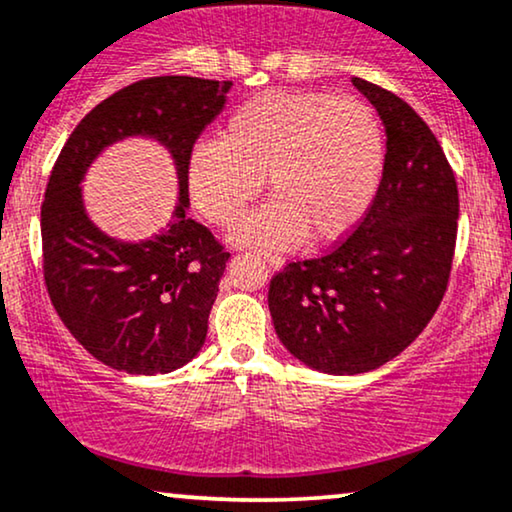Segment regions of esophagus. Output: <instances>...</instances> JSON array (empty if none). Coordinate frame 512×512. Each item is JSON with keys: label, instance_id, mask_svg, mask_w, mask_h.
I'll use <instances>...</instances> for the list:
<instances>
[{"label": "esophagus", "instance_id": "1", "mask_svg": "<svg viewBox=\"0 0 512 512\" xmlns=\"http://www.w3.org/2000/svg\"><path fill=\"white\" fill-rule=\"evenodd\" d=\"M267 264L274 271H278V269L283 267V260H281V257H276V255H267Z\"/></svg>", "mask_w": 512, "mask_h": 512}]
</instances>
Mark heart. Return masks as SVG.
<instances>
[{
  "mask_svg": "<svg viewBox=\"0 0 512 512\" xmlns=\"http://www.w3.org/2000/svg\"><path fill=\"white\" fill-rule=\"evenodd\" d=\"M385 170L383 122L366 101L326 92H267L243 101L222 141H198L186 158L193 208L234 226L260 196L274 200L238 238L290 248L345 238L371 208Z\"/></svg>",
  "mask_w": 512,
  "mask_h": 512,
  "instance_id": "heart-1",
  "label": "heart"
}]
</instances>
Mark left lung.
<instances>
[{"label": "left lung", "mask_w": 512, "mask_h": 512, "mask_svg": "<svg viewBox=\"0 0 512 512\" xmlns=\"http://www.w3.org/2000/svg\"><path fill=\"white\" fill-rule=\"evenodd\" d=\"M352 82L385 125L378 193L345 241L269 283L278 338L333 375L373 371L423 333L449 286L458 229L454 170L425 120L378 84Z\"/></svg>", "instance_id": "1"}]
</instances>
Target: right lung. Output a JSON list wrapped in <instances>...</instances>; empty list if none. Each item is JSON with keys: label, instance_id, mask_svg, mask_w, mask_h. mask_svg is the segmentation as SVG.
Segmentation results:
<instances>
[{"label": "right lung", "instance_id": "obj_1", "mask_svg": "<svg viewBox=\"0 0 512 512\" xmlns=\"http://www.w3.org/2000/svg\"><path fill=\"white\" fill-rule=\"evenodd\" d=\"M231 82L163 75L139 80L92 108L58 153L42 203V262L51 304L73 338L101 364L134 375L189 364L208 335L229 252L186 215V158L222 113ZM151 136L173 153L180 205L148 242L125 244L96 230L79 184L103 147Z\"/></svg>", "mask_w": 512, "mask_h": 512}]
</instances>
